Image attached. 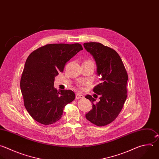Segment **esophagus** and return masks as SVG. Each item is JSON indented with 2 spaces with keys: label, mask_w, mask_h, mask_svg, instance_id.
I'll use <instances>...</instances> for the list:
<instances>
[{
  "label": "esophagus",
  "mask_w": 159,
  "mask_h": 159,
  "mask_svg": "<svg viewBox=\"0 0 159 159\" xmlns=\"http://www.w3.org/2000/svg\"><path fill=\"white\" fill-rule=\"evenodd\" d=\"M84 98V95H82L80 93H76V94H75L76 99H79V98Z\"/></svg>",
  "instance_id": "obj_1"
}]
</instances>
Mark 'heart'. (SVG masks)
Wrapping results in <instances>:
<instances>
[{
    "label": "heart",
    "mask_w": 159,
    "mask_h": 159,
    "mask_svg": "<svg viewBox=\"0 0 159 159\" xmlns=\"http://www.w3.org/2000/svg\"><path fill=\"white\" fill-rule=\"evenodd\" d=\"M87 62H92V61H88Z\"/></svg>",
    "instance_id": "b5f03b06"
}]
</instances>
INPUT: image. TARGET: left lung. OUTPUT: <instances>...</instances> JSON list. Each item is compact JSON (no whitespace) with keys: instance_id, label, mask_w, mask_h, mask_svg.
Returning a JSON list of instances; mask_svg holds the SVG:
<instances>
[{"instance_id":"1","label":"left lung","mask_w":159,"mask_h":159,"mask_svg":"<svg viewBox=\"0 0 159 159\" xmlns=\"http://www.w3.org/2000/svg\"><path fill=\"white\" fill-rule=\"evenodd\" d=\"M84 48L93 56L97 74L101 83L93 92L100 95V101L90 95L85 96L92 103V109L85 114L86 119L97 126L106 125L118 116L127 98L128 75L122 61L114 49L98 42H87Z\"/></svg>"}]
</instances>
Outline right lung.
Wrapping results in <instances>:
<instances>
[{"mask_svg":"<svg viewBox=\"0 0 159 159\" xmlns=\"http://www.w3.org/2000/svg\"><path fill=\"white\" fill-rule=\"evenodd\" d=\"M83 50L80 43H52L33 51L27 57L20 80L24 105L37 122L52 124L60 120L66 105L75 98L70 90L54 88L55 77L66 64Z\"/></svg>","mask_w":159,"mask_h":159,"instance_id":"right-lung-1","label":"right lung"}]
</instances>
